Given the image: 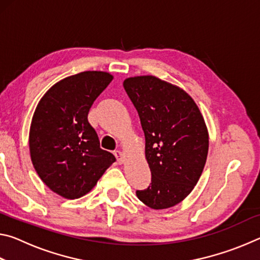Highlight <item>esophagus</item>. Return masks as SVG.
I'll list each match as a JSON object with an SVG mask.
<instances>
[{"label": "esophagus", "mask_w": 260, "mask_h": 260, "mask_svg": "<svg viewBox=\"0 0 260 260\" xmlns=\"http://www.w3.org/2000/svg\"><path fill=\"white\" fill-rule=\"evenodd\" d=\"M114 156H116V158H117V161L119 162V164H122V162H124V159H125L124 153H122L120 150L114 151Z\"/></svg>", "instance_id": "1"}]
</instances>
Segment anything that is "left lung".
Returning <instances> with one entry per match:
<instances>
[{
	"label": "left lung",
	"instance_id": "left-lung-1",
	"mask_svg": "<svg viewBox=\"0 0 260 260\" xmlns=\"http://www.w3.org/2000/svg\"><path fill=\"white\" fill-rule=\"evenodd\" d=\"M122 85L139 113L151 171L150 186L136 196L151 209L172 208L203 172L209 151L204 118L186 91L159 78H127Z\"/></svg>",
	"mask_w": 260,
	"mask_h": 260
}]
</instances>
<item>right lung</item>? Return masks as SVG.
Returning a JSON list of instances; mask_svg holds the SVG:
<instances>
[{
	"label": "right lung",
	"mask_w": 260,
	"mask_h": 260,
	"mask_svg": "<svg viewBox=\"0 0 260 260\" xmlns=\"http://www.w3.org/2000/svg\"><path fill=\"white\" fill-rule=\"evenodd\" d=\"M113 77L85 71L55 83L39 102L29 129L33 166L46 186L68 200L80 199L95 187L116 158L100 148L88 122L94 101Z\"/></svg>",
	"instance_id": "obj_1"
}]
</instances>
